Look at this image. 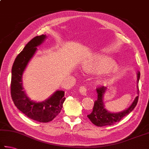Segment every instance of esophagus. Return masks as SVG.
<instances>
[{
	"mask_svg": "<svg viewBox=\"0 0 149 149\" xmlns=\"http://www.w3.org/2000/svg\"><path fill=\"white\" fill-rule=\"evenodd\" d=\"M79 92L81 93V95H86V88L85 86H81L79 88Z\"/></svg>",
	"mask_w": 149,
	"mask_h": 149,
	"instance_id": "esophagus-1",
	"label": "esophagus"
}]
</instances>
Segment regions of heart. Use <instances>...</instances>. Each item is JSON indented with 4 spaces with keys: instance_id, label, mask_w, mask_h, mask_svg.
Returning a JSON list of instances; mask_svg holds the SVG:
<instances>
[{
    "instance_id": "1",
    "label": "heart",
    "mask_w": 149,
    "mask_h": 149,
    "mask_svg": "<svg viewBox=\"0 0 149 149\" xmlns=\"http://www.w3.org/2000/svg\"><path fill=\"white\" fill-rule=\"evenodd\" d=\"M110 65H113V62L109 58L104 56H97L94 60L84 64L83 66L86 71L94 73L101 71L104 67ZM110 68L114 70V68L113 66H110Z\"/></svg>"
}]
</instances>
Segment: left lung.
<instances>
[{
	"instance_id": "left-lung-1",
	"label": "left lung",
	"mask_w": 149,
	"mask_h": 149,
	"mask_svg": "<svg viewBox=\"0 0 149 149\" xmlns=\"http://www.w3.org/2000/svg\"><path fill=\"white\" fill-rule=\"evenodd\" d=\"M138 81L137 83H139L140 73L138 72ZM107 88L104 86H101L97 88V99L94 102V105L93 107V110L91 113L87 116V117L91 121L93 124L97 127L109 126L115 124L119 121L125 116L129 115V113L134 109L138 101V95L135 98L132 104L127 109L124 110L123 111L112 113L108 111L104 108L103 103V95L106 92ZM138 94H139V89L138 85Z\"/></svg>"
}]
</instances>
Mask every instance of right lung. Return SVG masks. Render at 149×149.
Segmentation results:
<instances>
[{"label":"right lung","mask_w":149,"mask_h":149,"mask_svg":"<svg viewBox=\"0 0 149 149\" xmlns=\"http://www.w3.org/2000/svg\"><path fill=\"white\" fill-rule=\"evenodd\" d=\"M46 38V35H41L32 39L17 55L11 69V95L15 105L29 118L41 123L53 120L61 112L66 99L65 92L57 90L46 100L37 103L31 101L23 90V73L37 51V47L41 45Z\"/></svg>","instance_id":"right-lung-1"}]
</instances>
